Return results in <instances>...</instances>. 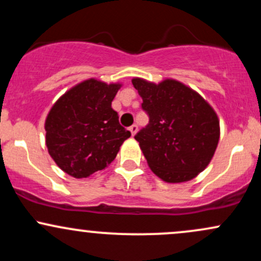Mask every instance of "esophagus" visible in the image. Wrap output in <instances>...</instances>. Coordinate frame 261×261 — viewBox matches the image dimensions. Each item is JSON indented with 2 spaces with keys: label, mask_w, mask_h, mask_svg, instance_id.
I'll return each mask as SVG.
<instances>
[{
  "label": "esophagus",
  "mask_w": 261,
  "mask_h": 261,
  "mask_svg": "<svg viewBox=\"0 0 261 261\" xmlns=\"http://www.w3.org/2000/svg\"><path fill=\"white\" fill-rule=\"evenodd\" d=\"M128 130H130L131 135H133V136H135V135H136V133H137V125H136V124L131 125V126H130V128H128Z\"/></svg>",
  "instance_id": "1"
}]
</instances>
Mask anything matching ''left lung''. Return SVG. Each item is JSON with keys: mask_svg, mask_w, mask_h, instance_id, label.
I'll list each match as a JSON object with an SVG mask.
<instances>
[{"mask_svg": "<svg viewBox=\"0 0 261 261\" xmlns=\"http://www.w3.org/2000/svg\"><path fill=\"white\" fill-rule=\"evenodd\" d=\"M148 113V126L135 136L148 167L166 182H185L208 166L220 141L215 109L193 88L173 79L160 83L134 77Z\"/></svg>", "mask_w": 261, "mask_h": 261, "instance_id": "obj_1", "label": "left lung"}]
</instances>
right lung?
<instances>
[{"label": "right lung", "mask_w": 261, "mask_h": 261, "mask_svg": "<svg viewBox=\"0 0 261 261\" xmlns=\"http://www.w3.org/2000/svg\"><path fill=\"white\" fill-rule=\"evenodd\" d=\"M121 83L88 79L71 87L45 119V143L66 174L82 179L106 169L131 136L119 124L112 101Z\"/></svg>", "instance_id": "1"}]
</instances>
